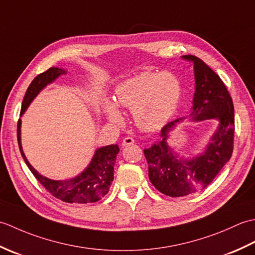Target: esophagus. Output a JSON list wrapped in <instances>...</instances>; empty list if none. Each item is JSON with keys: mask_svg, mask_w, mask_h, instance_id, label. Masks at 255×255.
I'll return each instance as SVG.
<instances>
[{"mask_svg": "<svg viewBox=\"0 0 255 255\" xmlns=\"http://www.w3.org/2000/svg\"><path fill=\"white\" fill-rule=\"evenodd\" d=\"M133 142H134L133 138L127 136V137H125L124 140H123V145H124V147H129V145L132 144Z\"/></svg>", "mask_w": 255, "mask_h": 255, "instance_id": "obj_1", "label": "esophagus"}]
</instances>
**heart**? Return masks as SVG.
<instances>
[{
    "label": "heart",
    "mask_w": 255,
    "mask_h": 255,
    "mask_svg": "<svg viewBox=\"0 0 255 255\" xmlns=\"http://www.w3.org/2000/svg\"><path fill=\"white\" fill-rule=\"evenodd\" d=\"M182 95L181 82L171 72H141L125 80L116 88L118 105L132 110L133 121L143 130H155L174 115ZM110 99L103 102L108 119L121 123L123 115Z\"/></svg>",
    "instance_id": "b5f03b06"
}]
</instances>
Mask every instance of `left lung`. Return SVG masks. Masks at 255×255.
I'll use <instances>...</instances> for the list:
<instances>
[{
  "instance_id": "8db88e82",
  "label": "left lung",
  "mask_w": 255,
  "mask_h": 255,
  "mask_svg": "<svg viewBox=\"0 0 255 255\" xmlns=\"http://www.w3.org/2000/svg\"><path fill=\"white\" fill-rule=\"evenodd\" d=\"M183 58L194 62L196 91L192 119L198 122L216 118L219 126L205 152L192 159H177L166 143L167 133L181 118L167 123L161 129V141L143 150L150 182L159 192L171 197L186 196L208 186L230 160L234 151L235 108L225 83L199 58L191 55Z\"/></svg>"
}]
</instances>
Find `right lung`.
<instances>
[{"instance_id": "obj_1", "label": "right lung", "mask_w": 255, "mask_h": 255, "mask_svg": "<svg viewBox=\"0 0 255 255\" xmlns=\"http://www.w3.org/2000/svg\"><path fill=\"white\" fill-rule=\"evenodd\" d=\"M66 73L67 71H64L63 69L50 68L47 71L38 74L26 91L23 103H21L20 115H23L31 101L47 84L51 83L58 77ZM20 119H18L17 141L20 154L37 181L52 196L66 203L88 204L97 202L108 193L114 180V165H115L116 155L119 151L117 144L106 145V147L97 149L89 166L77 177L68 181H53L40 175L27 161L20 144Z\"/></svg>"}]
</instances>
